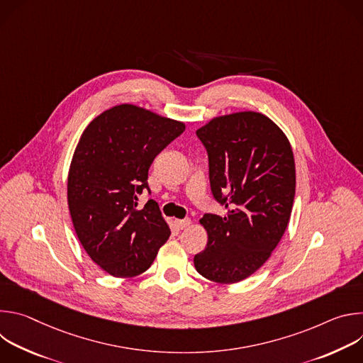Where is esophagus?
<instances>
[{"mask_svg":"<svg viewBox=\"0 0 363 363\" xmlns=\"http://www.w3.org/2000/svg\"><path fill=\"white\" fill-rule=\"evenodd\" d=\"M175 225L179 228V230H185L191 225V220L189 218H185V220H175Z\"/></svg>","mask_w":363,"mask_h":363,"instance_id":"34e87169","label":"esophagus"}]
</instances>
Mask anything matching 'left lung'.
Segmentation results:
<instances>
[{"mask_svg":"<svg viewBox=\"0 0 363 363\" xmlns=\"http://www.w3.org/2000/svg\"><path fill=\"white\" fill-rule=\"evenodd\" d=\"M196 136L208 153L213 195L227 216L199 220L208 242L194 266L211 281L237 283L269 260L287 228L296 192L293 150L283 130L257 112L214 118Z\"/></svg>","mask_w":363,"mask_h":363,"instance_id":"left-lung-1","label":"left lung"}]
</instances>
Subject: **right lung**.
Segmentation results:
<instances>
[{
	"label": "right lung",
	"instance_id": "right-lung-1",
	"mask_svg": "<svg viewBox=\"0 0 363 363\" xmlns=\"http://www.w3.org/2000/svg\"><path fill=\"white\" fill-rule=\"evenodd\" d=\"M185 130L182 122L135 105L94 118L80 136L67 178L74 231L91 260L113 277L146 272L171 230L158 202L138 208L157 155Z\"/></svg>",
	"mask_w": 363,
	"mask_h": 363
}]
</instances>
